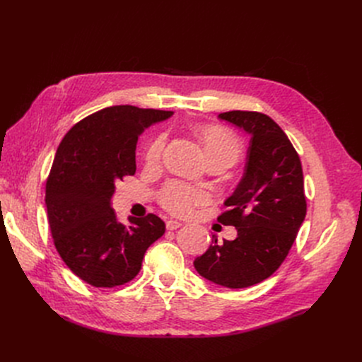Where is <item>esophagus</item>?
Segmentation results:
<instances>
[{
    "mask_svg": "<svg viewBox=\"0 0 362 362\" xmlns=\"http://www.w3.org/2000/svg\"><path fill=\"white\" fill-rule=\"evenodd\" d=\"M182 224L177 221V220H167L165 221V227H167V230H176V229H179Z\"/></svg>",
    "mask_w": 362,
    "mask_h": 362,
    "instance_id": "34e87169",
    "label": "esophagus"
}]
</instances>
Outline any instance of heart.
<instances>
[{
  "label": "heart",
  "mask_w": 362,
  "mask_h": 362,
  "mask_svg": "<svg viewBox=\"0 0 362 362\" xmlns=\"http://www.w3.org/2000/svg\"><path fill=\"white\" fill-rule=\"evenodd\" d=\"M199 139L204 145V151L208 161L218 160L227 165H233L242 157V144L236 135L230 130L220 126H206L199 129ZM164 148V138L158 136L151 142L146 160L149 163H156L160 160ZM206 199L205 194L201 191H192L185 185L171 183L164 189L161 195L163 205L170 213L177 216H189L192 213L194 206L202 204Z\"/></svg>",
  "instance_id": "heart-1"
}]
</instances>
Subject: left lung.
I'll return each mask as SVG.
<instances>
[{"label": "left lung", "instance_id": "left-lung-1", "mask_svg": "<svg viewBox=\"0 0 362 362\" xmlns=\"http://www.w3.org/2000/svg\"><path fill=\"white\" fill-rule=\"evenodd\" d=\"M218 119L251 136L243 176L217 218L238 236L221 245L213 239L194 265L204 279L242 289L269 279L288 257L307 214L303 175L286 133L269 116L236 110Z\"/></svg>", "mask_w": 362, "mask_h": 362}]
</instances>
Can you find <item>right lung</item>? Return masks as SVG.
Segmentation results:
<instances>
[{"label": "right lung", "mask_w": 362, "mask_h": 362, "mask_svg": "<svg viewBox=\"0 0 362 362\" xmlns=\"http://www.w3.org/2000/svg\"><path fill=\"white\" fill-rule=\"evenodd\" d=\"M173 111L112 105L74 124L55 152L45 205L55 248L67 267L95 288L135 279L149 246L165 232L156 214L117 220L111 206L116 183L136 171L144 130Z\"/></svg>", "instance_id": "right-lung-1"}]
</instances>
